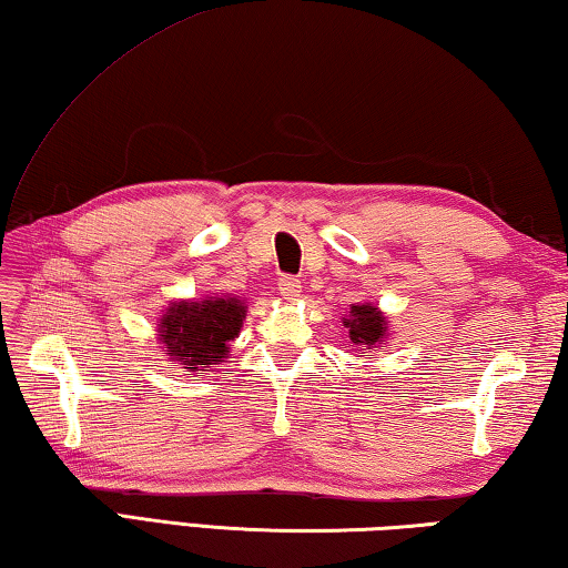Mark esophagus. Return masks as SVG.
<instances>
[{"mask_svg": "<svg viewBox=\"0 0 568 568\" xmlns=\"http://www.w3.org/2000/svg\"><path fill=\"white\" fill-rule=\"evenodd\" d=\"M277 287H281V295L287 297V301H297V297H301V291H303L301 281H297V277H291V275H283L281 283H277Z\"/></svg>", "mask_w": 568, "mask_h": 568, "instance_id": "esophagus-1", "label": "esophagus"}]
</instances>
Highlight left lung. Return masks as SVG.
Masks as SVG:
<instances>
[{"mask_svg":"<svg viewBox=\"0 0 568 568\" xmlns=\"http://www.w3.org/2000/svg\"><path fill=\"white\" fill-rule=\"evenodd\" d=\"M348 328V338L361 351L386 348V338L390 335V321L383 315L376 303H353L348 315L343 318Z\"/></svg>","mask_w":568,"mask_h":568,"instance_id":"1","label":"left lung"}]
</instances>
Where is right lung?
Instances as JSON below:
<instances>
[{
	"mask_svg": "<svg viewBox=\"0 0 568 568\" xmlns=\"http://www.w3.org/2000/svg\"><path fill=\"white\" fill-rule=\"evenodd\" d=\"M245 315L247 305L240 295L180 297L170 301L158 318V341L190 376L213 371L227 358L230 341L240 335Z\"/></svg>",
	"mask_w": 568,
	"mask_h": 568,
	"instance_id": "1",
	"label": "right lung"
}]
</instances>
